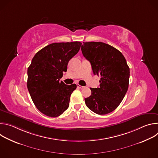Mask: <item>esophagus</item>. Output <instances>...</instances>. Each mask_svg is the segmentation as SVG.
Listing matches in <instances>:
<instances>
[{
	"instance_id": "obj_1",
	"label": "esophagus",
	"mask_w": 158,
	"mask_h": 158,
	"mask_svg": "<svg viewBox=\"0 0 158 158\" xmlns=\"http://www.w3.org/2000/svg\"><path fill=\"white\" fill-rule=\"evenodd\" d=\"M77 87L78 88H79V89H83V88H84V86L80 85L79 84H77Z\"/></svg>"
}]
</instances>
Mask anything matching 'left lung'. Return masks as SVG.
I'll list each match as a JSON object with an SVG mask.
<instances>
[{"mask_svg":"<svg viewBox=\"0 0 158 158\" xmlns=\"http://www.w3.org/2000/svg\"><path fill=\"white\" fill-rule=\"evenodd\" d=\"M81 51L91 62L94 74L101 76L98 88H90L91 95L85 98L87 107L103 115L114 110L127 91L129 67L123 54L109 44L101 42H83Z\"/></svg>","mask_w":158,"mask_h":158,"instance_id":"left-lung-1","label":"left lung"}]
</instances>
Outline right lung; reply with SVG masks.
Returning a JSON list of instances; mask_svg holds the SVG:
<instances>
[{
    "mask_svg": "<svg viewBox=\"0 0 158 158\" xmlns=\"http://www.w3.org/2000/svg\"><path fill=\"white\" fill-rule=\"evenodd\" d=\"M80 42L52 43L37 52L27 69V86L37 109L56 118L69 107L75 84L67 85L60 79L67 64L79 51Z\"/></svg>",
    "mask_w": 158,
    "mask_h": 158,
    "instance_id": "obj_1",
    "label": "right lung"
}]
</instances>
